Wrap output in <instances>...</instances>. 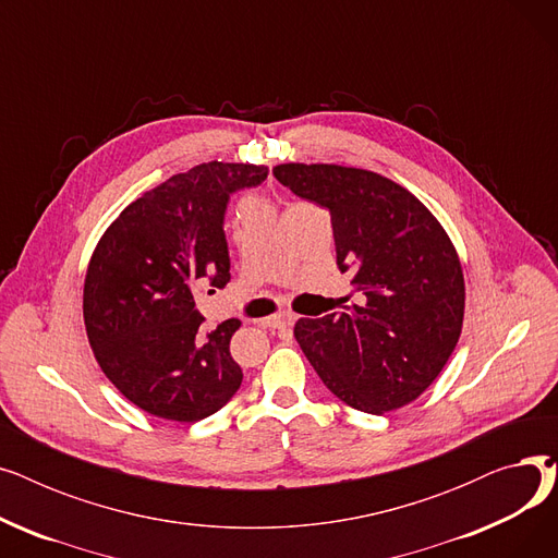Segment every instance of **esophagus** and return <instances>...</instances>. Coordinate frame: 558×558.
<instances>
[{
  "instance_id": "34e87169",
  "label": "esophagus",
  "mask_w": 558,
  "mask_h": 558,
  "mask_svg": "<svg viewBox=\"0 0 558 558\" xmlns=\"http://www.w3.org/2000/svg\"><path fill=\"white\" fill-rule=\"evenodd\" d=\"M291 324H294V316H291L289 312H278V314H271L267 318H259V326L262 328H274V330L289 328Z\"/></svg>"
}]
</instances>
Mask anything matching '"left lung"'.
<instances>
[{"label": "left lung", "mask_w": 558, "mask_h": 558, "mask_svg": "<svg viewBox=\"0 0 558 558\" xmlns=\"http://www.w3.org/2000/svg\"><path fill=\"white\" fill-rule=\"evenodd\" d=\"M267 173L264 165L201 162L126 205L97 242L83 284L87 341L106 377L144 412L196 423L238 393L244 375L230 337L242 320L205 330L190 284L230 280L226 203Z\"/></svg>", "instance_id": "1"}]
</instances>
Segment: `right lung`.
I'll list each match as a JSON object with an SVG mask.
<instances>
[{
    "instance_id": "right-lung-1",
    "label": "right lung",
    "mask_w": 558,
    "mask_h": 558,
    "mask_svg": "<svg viewBox=\"0 0 558 558\" xmlns=\"http://www.w3.org/2000/svg\"><path fill=\"white\" fill-rule=\"evenodd\" d=\"M276 179L330 210L337 264L366 296L343 314L299 318L294 337L324 385L366 414L414 402L459 341L465 284L454 244L402 185L375 171L284 162Z\"/></svg>"
}]
</instances>
